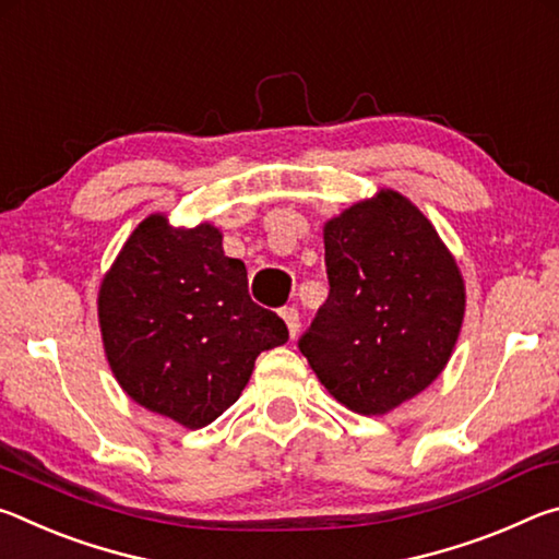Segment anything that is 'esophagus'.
<instances>
[{
  "label": "esophagus",
  "mask_w": 559,
  "mask_h": 559,
  "mask_svg": "<svg viewBox=\"0 0 559 559\" xmlns=\"http://www.w3.org/2000/svg\"><path fill=\"white\" fill-rule=\"evenodd\" d=\"M281 318H283V323H286V328H288V335L296 337L298 330H300V316H298V310H296V308H283V310H281Z\"/></svg>",
  "instance_id": "esophagus-1"
}]
</instances>
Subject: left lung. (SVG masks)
Listing matches in <instances>:
<instances>
[{
	"label": "left lung",
	"mask_w": 559,
	"mask_h": 559,
	"mask_svg": "<svg viewBox=\"0 0 559 559\" xmlns=\"http://www.w3.org/2000/svg\"><path fill=\"white\" fill-rule=\"evenodd\" d=\"M323 241L330 296L298 347L349 412L390 414L449 365L461 269L419 206L386 187L328 219Z\"/></svg>",
	"instance_id": "8db88e82"
}]
</instances>
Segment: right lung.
Wrapping results in <instances>:
<instances>
[{
    "label": "right lung",
    "instance_id": "1",
    "mask_svg": "<svg viewBox=\"0 0 559 559\" xmlns=\"http://www.w3.org/2000/svg\"><path fill=\"white\" fill-rule=\"evenodd\" d=\"M219 226H173L155 212L135 226L98 288L103 349L132 402L202 429L239 400L286 323L249 298L246 266Z\"/></svg>",
    "mask_w": 559,
    "mask_h": 559
}]
</instances>
